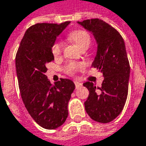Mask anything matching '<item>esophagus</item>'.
<instances>
[{"label": "esophagus", "mask_w": 146, "mask_h": 146, "mask_svg": "<svg viewBox=\"0 0 146 146\" xmlns=\"http://www.w3.org/2000/svg\"><path fill=\"white\" fill-rule=\"evenodd\" d=\"M74 83H75V86H76V89L81 86V84H80V83H79V82H77V81H75Z\"/></svg>", "instance_id": "1"}]
</instances>
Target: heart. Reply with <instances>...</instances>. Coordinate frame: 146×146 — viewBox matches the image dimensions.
<instances>
[{
	"label": "heart",
	"instance_id": "obj_1",
	"mask_svg": "<svg viewBox=\"0 0 146 146\" xmlns=\"http://www.w3.org/2000/svg\"><path fill=\"white\" fill-rule=\"evenodd\" d=\"M69 38L80 49H87L90 44L91 39L88 32L85 30H76L69 34ZM63 49V43L60 40L56 41L51 46V52L54 56H59ZM86 66L84 62L81 61H69L64 66L63 70L69 76H74L78 71L84 70Z\"/></svg>",
	"mask_w": 146,
	"mask_h": 146
}]
</instances>
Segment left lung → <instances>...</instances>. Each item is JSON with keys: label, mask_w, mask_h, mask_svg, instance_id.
<instances>
[{"label": "left lung", "mask_w": 146, "mask_h": 146, "mask_svg": "<svg viewBox=\"0 0 146 146\" xmlns=\"http://www.w3.org/2000/svg\"><path fill=\"white\" fill-rule=\"evenodd\" d=\"M78 23L91 31L98 43L92 67L104 77L101 87L90 81L83 84L90 91L85 108L92 120L108 123L120 115L128 95L130 63L124 40L117 30L98 18Z\"/></svg>", "instance_id": "left-lung-1"}]
</instances>
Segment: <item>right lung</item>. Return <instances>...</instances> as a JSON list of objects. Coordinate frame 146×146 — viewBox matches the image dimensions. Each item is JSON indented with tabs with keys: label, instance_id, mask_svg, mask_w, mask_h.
<instances>
[{
	"label": "right lung",
	"instance_id": "1",
	"mask_svg": "<svg viewBox=\"0 0 146 146\" xmlns=\"http://www.w3.org/2000/svg\"><path fill=\"white\" fill-rule=\"evenodd\" d=\"M69 24L66 21L31 26L16 52V74L23 103L37 124L48 130L64 124L68 102L75 90V84L69 79H60L51 85L46 76L47 63L54 60L51 46Z\"/></svg>",
	"mask_w": 146,
	"mask_h": 146
}]
</instances>
